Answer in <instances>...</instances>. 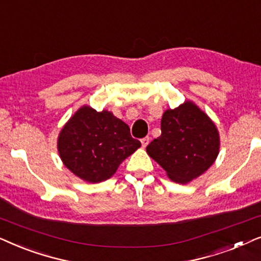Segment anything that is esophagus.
I'll use <instances>...</instances> for the list:
<instances>
[{
    "label": "esophagus",
    "mask_w": 261,
    "mask_h": 261,
    "mask_svg": "<svg viewBox=\"0 0 261 261\" xmlns=\"http://www.w3.org/2000/svg\"><path fill=\"white\" fill-rule=\"evenodd\" d=\"M149 141H150V138H149L148 136H147V137H143V138H142V140H141L142 147H143V148L147 147V145L149 144Z\"/></svg>",
    "instance_id": "obj_1"
}]
</instances>
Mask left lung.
<instances>
[{"label":"left lung","mask_w":261,"mask_h":261,"mask_svg":"<svg viewBox=\"0 0 261 261\" xmlns=\"http://www.w3.org/2000/svg\"><path fill=\"white\" fill-rule=\"evenodd\" d=\"M220 136L215 124L191 101L167 110L161 119V136L147 147L148 155L173 181L186 184L198 178L218 155Z\"/></svg>","instance_id":"1"}]
</instances>
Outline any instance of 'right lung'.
<instances>
[{
    "label": "right lung",
    "mask_w": 261,
    "mask_h": 261,
    "mask_svg": "<svg viewBox=\"0 0 261 261\" xmlns=\"http://www.w3.org/2000/svg\"><path fill=\"white\" fill-rule=\"evenodd\" d=\"M57 147L69 171L85 181L100 182L111 178L141 142L109 111L83 106L62 128Z\"/></svg>",
    "instance_id": "1"
}]
</instances>
